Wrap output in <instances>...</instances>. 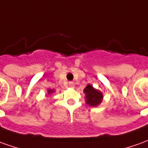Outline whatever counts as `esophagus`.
Returning <instances> with one entry per match:
<instances>
[{"mask_svg": "<svg viewBox=\"0 0 148 148\" xmlns=\"http://www.w3.org/2000/svg\"><path fill=\"white\" fill-rule=\"evenodd\" d=\"M68 85H69V87H71V88H74V84L73 82H69Z\"/></svg>", "mask_w": 148, "mask_h": 148, "instance_id": "34e87169", "label": "esophagus"}]
</instances>
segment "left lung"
<instances>
[{
	"label": "left lung",
	"mask_w": 148,
	"mask_h": 148,
	"mask_svg": "<svg viewBox=\"0 0 148 148\" xmlns=\"http://www.w3.org/2000/svg\"><path fill=\"white\" fill-rule=\"evenodd\" d=\"M86 103L90 106H97L102 103L103 99V93L95 89L91 85H87L84 89Z\"/></svg>",
	"instance_id": "left-lung-1"
}]
</instances>
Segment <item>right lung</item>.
<instances>
[{
  "instance_id": "add662e5",
  "label": "right lung",
  "mask_w": 148,
  "mask_h": 148,
  "mask_svg": "<svg viewBox=\"0 0 148 148\" xmlns=\"http://www.w3.org/2000/svg\"><path fill=\"white\" fill-rule=\"evenodd\" d=\"M53 92H54V90H51V89H49V90H48V94H51V93H53Z\"/></svg>"
}]
</instances>
